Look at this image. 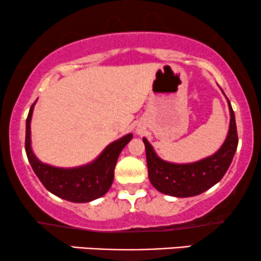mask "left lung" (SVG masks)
Segmentation results:
<instances>
[{"label": "left lung", "instance_id": "obj_1", "mask_svg": "<svg viewBox=\"0 0 261 261\" xmlns=\"http://www.w3.org/2000/svg\"><path fill=\"white\" fill-rule=\"evenodd\" d=\"M227 101L230 115L228 134L220 149L208 157L193 163H172L163 161L158 157L147 139L143 137L149 181L160 193L175 197L195 196L208 190L223 178L238 146L234 112L228 98Z\"/></svg>", "mask_w": 261, "mask_h": 261}]
</instances>
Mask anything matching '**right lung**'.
I'll list each match as a JSON object with an SVG mask.
<instances>
[{"label": "right lung", "instance_id": "add662e5", "mask_svg": "<svg viewBox=\"0 0 261 261\" xmlns=\"http://www.w3.org/2000/svg\"><path fill=\"white\" fill-rule=\"evenodd\" d=\"M35 103L25 121V153L41 184L54 195L71 202H89L106 195L113 184L119 154L133 139V134L109 143L94 161L83 166L73 168L50 166L39 161L32 149L31 121Z\"/></svg>", "mask_w": 261, "mask_h": 261}]
</instances>
